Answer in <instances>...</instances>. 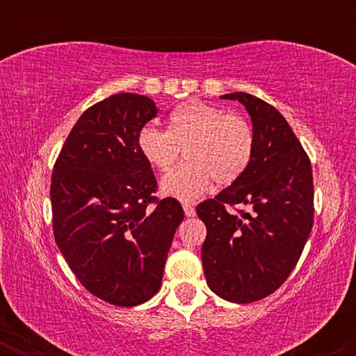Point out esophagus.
Segmentation results:
<instances>
[{
	"label": "esophagus",
	"mask_w": 356,
	"mask_h": 356,
	"mask_svg": "<svg viewBox=\"0 0 356 356\" xmlns=\"http://www.w3.org/2000/svg\"><path fill=\"white\" fill-rule=\"evenodd\" d=\"M182 207H184V214L187 216V218H194L195 216V209H194V206H192V204H182Z\"/></svg>",
	"instance_id": "obj_1"
}]
</instances>
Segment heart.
Wrapping results in <instances>:
<instances>
[{
  "instance_id": "1",
  "label": "heart",
  "mask_w": 356,
  "mask_h": 356,
  "mask_svg": "<svg viewBox=\"0 0 356 356\" xmlns=\"http://www.w3.org/2000/svg\"><path fill=\"white\" fill-rule=\"evenodd\" d=\"M137 144L161 172H167L184 150L186 162L162 179L161 191L179 201H194L212 179L227 186L246 172L254 154V132L243 117L194 100L170 113L167 132L144 127Z\"/></svg>"
}]
</instances>
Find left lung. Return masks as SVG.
I'll list each match as a JSON object with an SVG mask.
<instances>
[{"instance_id": "left-lung-1", "label": "left lung", "mask_w": 356, "mask_h": 356, "mask_svg": "<svg viewBox=\"0 0 356 356\" xmlns=\"http://www.w3.org/2000/svg\"><path fill=\"white\" fill-rule=\"evenodd\" d=\"M220 99L244 105L254 154L238 181L195 207L206 224L202 268L216 295L252 303L275 293L296 266L313 227V172L286 118L243 92ZM246 207L239 215L229 207Z\"/></svg>"}]
</instances>
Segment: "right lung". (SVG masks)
I'll return each instance as SVG.
<instances>
[{
	"mask_svg": "<svg viewBox=\"0 0 356 356\" xmlns=\"http://www.w3.org/2000/svg\"><path fill=\"white\" fill-rule=\"evenodd\" d=\"M157 112L137 93L99 102L73 125L51 174L56 246L93 296L125 308L159 291L184 219L175 199L155 201L152 167L138 150V134Z\"/></svg>",
	"mask_w": 356,
	"mask_h": 356,
	"instance_id": "add662e5",
	"label": "right lung"
}]
</instances>
